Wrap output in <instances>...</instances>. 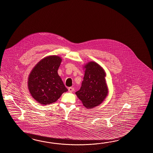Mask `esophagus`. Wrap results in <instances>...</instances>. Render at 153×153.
<instances>
[{
	"label": "esophagus",
	"mask_w": 153,
	"mask_h": 153,
	"mask_svg": "<svg viewBox=\"0 0 153 153\" xmlns=\"http://www.w3.org/2000/svg\"><path fill=\"white\" fill-rule=\"evenodd\" d=\"M68 91H69L70 92H72L74 91V88H73V87H69V88H68Z\"/></svg>",
	"instance_id": "34e87169"
}]
</instances>
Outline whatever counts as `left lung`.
Listing matches in <instances>:
<instances>
[{"label":"left lung","instance_id":"8db88e82","mask_svg":"<svg viewBox=\"0 0 153 153\" xmlns=\"http://www.w3.org/2000/svg\"><path fill=\"white\" fill-rule=\"evenodd\" d=\"M83 68L85 75L82 86L75 93L85 107L92 109L101 104L108 96L106 73L103 67L94 61L88 62Z\"/></svg>","mask_w":153,"mask_h":153}]
</instances>
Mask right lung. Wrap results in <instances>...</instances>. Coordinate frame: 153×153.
Masks as SVG:
<instances>
[{"instance_id":"obj_1","label":"right lung","mask_w":153,"mask_h":153,"mask_svg":"<svg viewBox=\"0 0 153 153\" xmlns=\"http://www.w3.org/2000/svg\"><path fill=\"white\" fill-rule=\"evenodd\" d=\"M62 61L56 55L46 56L33 67L28 77L27 87L37 103L47 105L55 102L68 90L58 74Z\"/></svg>"}]
</instances>
